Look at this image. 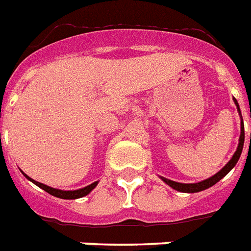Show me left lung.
I'll return each instance as SVG.
<instances>
[{
  "label": "left lung",
  "mask_w": 251,
  "mask_h": 251,
  "mask_svg": "<svg viewBox=\"0 0 251 251\" xmlns=\"http://www.w3.org/2000/svg\"><path fill=\"white\" fill-rule=\"evenodd\" d=\"M233 100H235V104L237 107V111L241 116V111H240V107H238V103L236 100L235 98H233ZM244 139H245V131H244V122H242V116H241V134H240V143H238L237 150H236L235 154L232 156V158L227 162L225 168L219 170L215 175L210 176V178L205 179L202 182H199V183H188V184H185V183H178V182H174V180H170V179H166L164 176H160L162 180L168 185H170L172 188H174L175 191H179V192H185V193H195V192H200V191H203V189L209 188V187H213L215 183H218L221 180L222 178H225L226 175L228 173L231 172L232 169L235 168V165L237 164L238 158L241 156V152H242V148H244Z\"/></svg>",
  "instance_id": "8db88e82"
}]
</instances>
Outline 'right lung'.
Here are the masks:
<instances>
[{"label":"right lung","mask_w":251,"mask_h":251,"mask_svg":"<svg viewBox=\"0 0 251 251\" xmlns=\"http://www.w3.org/2000/svg\"><path fill=\"white\" fill-rule=\"evenodd\" d=\"M23 174H24V173H23ZM24 176H25L26 179H29L30 182L34 183V184L37 185V187H40V188H42L44 191H46L48 193L52 195V196L59 197V199H64V200L81 199V197L89 195V193H90L91 191H93V189L98 185V182H94V183H91L90 185H87V187H83V188H81V189H76V191H62V189L52 188V187H49V185L42 184V183H40V182H36V180H33V179L29 178V176H28V175H25V174H24Z\"/></svg>","instance_id":"add662e5"}]
</instances>
